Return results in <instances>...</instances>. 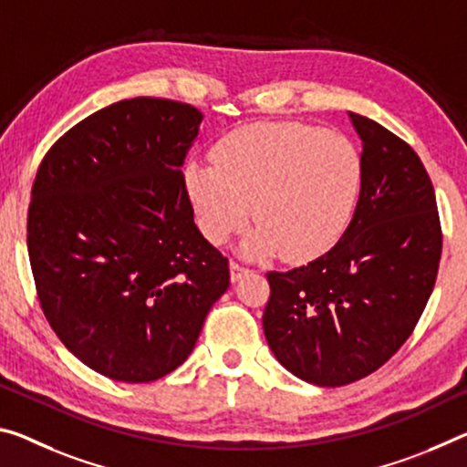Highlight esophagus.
Returning <instances> with one entry per match:
<instances>
[{
    "label": "esophagus",
    "mask_w": 467,
    "mask_h": 467,
    "mask_svg": "<svg viewBox=\"0 0 467 467\" xmlns=\"http://www.w3.org/2000/svg\"><path fill=\"white\" fill-rule=\"evenodd\" d=\"M251 270L249 268H245V265H241V264H236V262H231V280L233 283H239V280L243 278V276H247Z\"/></svg>",
    "instance_id": "34e87169"
}]
</instances>
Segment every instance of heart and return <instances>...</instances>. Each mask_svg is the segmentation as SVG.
<instances>
[{
	"label": "heart",
	"mask_w": 467,
	"mask_h": 467,
	"mask_svg": "<svg viewBox=\"0 0 467 467\" xmlns=\"http://www.w3.org/2000/svg\"><path fill=\"white\" fill-rule=\"evenodd\" d=\"M361 184L358 147L307 124H251L224 137L213 164L189 161L184 191L213 245L247 224L243 254L303 264L327 254L349 226Z\"/></svg>",
	"instance_id": "1"
}]
</instances>
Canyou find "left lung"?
I'll list each match as a JSON object with an SVG mask.
<instances>
[{
  "label": "left lung",
  "mask_w": 467,
  "mask_h": 467,
  "mask_svg": "<svg viewBox=\"0 0 467 467\" xmlns=\"http://www.w3.org/2000/svg\"><path fill=\"white\" fill-rule=\"evenodd\" d=\"M361 184L338 243L301 268L270 272L264 335L288 372L343 387L393 358L434 288L442 236L434 187L418 153L366 116Z\"/></svg>",
  "instance_id": "8db88e82"
}]
</instances>
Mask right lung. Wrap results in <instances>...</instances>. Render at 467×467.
I'll return each instance as SVG.
<instances>
[{"label": "right lung", "mask_w": 467, "mask_h": 467, "mask_svg": "<svg viewBox=\"0 0 467 467\" xmlns=\"http://www.w3.org/2000/svg\"><path fill=\"white\" fill-rule=\"evenodd\" d=\"M202 122L189 103L118 101L57 139L35 176L26 243L43 314L112 380L179 368L231 285L184 191Z\"/></svg>", "instance_id": "obj_1"}]
</instances>
